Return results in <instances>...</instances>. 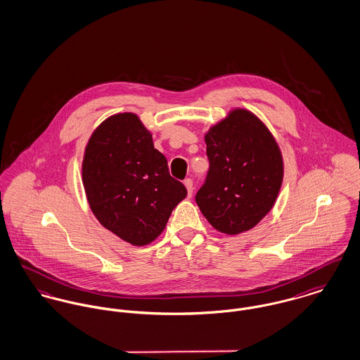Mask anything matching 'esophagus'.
Here are the masks:
<instances>
[{"instance_id": "1", "label": "esophagus", "mask_w": 360, "mask_h": 360, "mask_svg": "<svg viewBox=\"0 0 360 360\" xmlns=\"http://www.w3.org/2000/svg\"><path fill=\"white\" fill-rule=\"evenodd\" d=\"M184 186H186V188H187L188 196L193 195V191H194V183H193V180H191V179H186V180H184Z\"/></svg>"}]
</instances>
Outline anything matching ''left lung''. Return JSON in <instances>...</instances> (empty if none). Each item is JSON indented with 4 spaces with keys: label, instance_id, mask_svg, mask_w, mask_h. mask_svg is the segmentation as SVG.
Instances as JSON below:
<instances>
[{
    "label": "left lung",
    "instance_id": "left-lung-1",
    "mask_svg": "<svg viewBox=\"0 0 360 360\" xmlns=\"http://www.w3.org/2000/svg\"><path fill=\"white\" fill-rule=\"evenodd\" d=\"M209 172L195 200L213 229L238 235L272 209L283 160L269 129L253 112L235 108L205 134Z\"/></svg>",
    "mask_w": 360,
    "mask_h": 360
}]
</instances>
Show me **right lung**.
<instances>
[{"label": "right lung", "instance_id": "right-lung-1", "mask_svg": "<svg viewBox=\"0 0 360 360\" xmlns=\"http://www.w3.org/2000/svg\"><path fill=\"white\" fill-rule=\"evenodd\" d=\"M89 206L104 229L133 246L155 240L187 196L133 112L108 117L92 133L82 161Z\"/></svg>", "mask_w": 360, "mask_h": 360}]
</instances>
